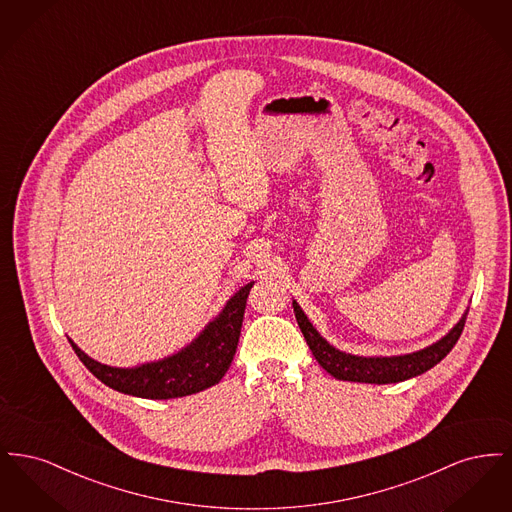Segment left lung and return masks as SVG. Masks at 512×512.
Segmentation results:
<instances>
[{"label": "left lung", "mask_w": 512, "mask_h": 512, "mask_svg": "<svg viewBox=\"0 0 512 512\" xmlns=\"http://www.w3.org/2000/svg\"><path fill=\"white\" fill-rule=\"evenodd\" d=\"M293 313H295L297 324L307 340L309 349L313 351L318 365L338 380L363 382V384L403 382V380L414 378V376L430 370L432 366L438 365L439 361L443 357H447V353L455 347V343L461 338L466 315H468V311H466L463 318L457 322V326L445 338H441L434 345H430L422 351H416L411 355H401V357H357V355L341 353L324 340L295 301H293Z\"/></svg>", "instance_id": "obj_1"}]
</instances>
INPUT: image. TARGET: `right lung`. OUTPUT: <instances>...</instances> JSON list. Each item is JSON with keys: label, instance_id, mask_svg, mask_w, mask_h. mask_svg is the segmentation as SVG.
<instances>
[{"label": "right lung", "instance_id": "1", "mask_svg": "<svg viewBox=\"0 0 512 512\" xmlns=\"http://www.w3.org/2000/svg\"><path fill=\"white\" fill-rule=\"evenodd\" d=\"M251 286L253 284H247L236 293L197 340L180 353L157 363L136 368L101 365L80 351L74 341H69L84 366L113 390L144 399H174L192 395L219 384L220 378L234 361Z\"/></svg>", "mask_w": 512, "mask_h": 512}]
</instances>
